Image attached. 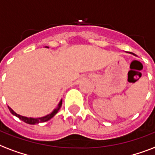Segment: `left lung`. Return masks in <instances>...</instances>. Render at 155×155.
<instances>
[{
    "label": "left lung",
    "instance_id": "obj_1",
    "mask_svg": "<svg viewBox=\"0 0 155 155\" xmlns=\"http://www.w3.org/2000/svg\"><path fill=\"white\" fill-rule=\"evenodd\" d=\"M132 54H134V53H132Z\"/></svg>",
    "mask_w": 155,
    "mask_h": 155
}]
</instances>
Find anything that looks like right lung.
<instances>
[{
	"mask_svg": "<svg viewBox=\"0 0 155 155\" xmlns=\"http://www.w3.org/2000/svg\"><path fill=\"white\" fill-rule=\"evenodd\" d=\"M61 105H62V100H61V102L59 103L58 106H57V107H56L55 110H54L51 113H50L49 115H48V116H44V117H41V118H28V117H25V116H20V115H18V114H17L16 112H14L13 110H12L9 107H9V111L11 112L13 115H14L15 116H17V117H18L21 120L24 121L25 123L26 124H39V123H43V122H45V121H48L50 119L52 118L55 115H56L57 112H58L59 109L61 108Z\"/></svg>",
	"mask_w": 155,
	"mask_h": 155,
	"instance_id": "add662e5",
	"label": "right lung"
}]
</instances>
